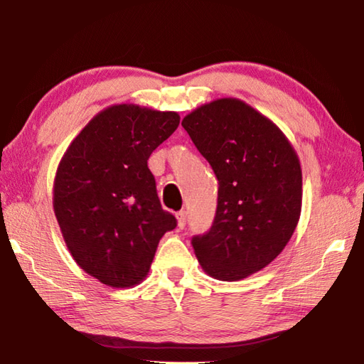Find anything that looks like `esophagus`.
Wrapping results in <instances>:
<instances>
[{
  "instance_id": "esophagus-1",
  "label": "esophagus",
  "mask_w": 364,
  "mask_h": 364,
  "mask_svg": "<svg viewBox=\"0 0 364 364\" xmlns=\"http://www.w3.org/2000/svg\"><path fill=\"white\" fill-rule=\"evenodd\" d=\"M176 220H178V226H180V228L186 226V212H184V210L178 212L176 213Z\"/></svg>"
}]
</instances>
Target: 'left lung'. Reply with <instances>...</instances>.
Returning a JSON list of instances; mask_svg holds the SVG:
<instances>
[{
    "instance_id": "1",
    "label": "left lung",
    "mask_w": 364,
    "mask_h": 364,
    "mask_svg": "<svg viewBox=\"0 0 364 364\" xmlns=\"http://www.w3.org/2000/svg\"><path fill=\"white\" fill-rule=\"evenodd\" d=\"M181 125L218 180L212 228L194 236L202 269L215 279L239 281L278 257L301 210V168L278 127L234 97L212 101Z\"/></svg>"
}]
</instances>
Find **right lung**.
I'll return each instance as SVG.
<instances>
[{
  "mask_svg": "<svg viewBox=\"0 0 364 364\" xmlns=\"http://www.w3.org/2000/svg\"><path fill=\"white\" fill-rule=\"evenodd\" d=\"M178 125L176 112L117 104L93 117L60 160L54 213L73 260L102 284H139L159 241L176 228L147 160Z\"/></svg>",
  "mask_w": 364,
  "mask_h": 364,
  "instance_id": "obj_1",
  "label": "right lung"
}]
</instances>
